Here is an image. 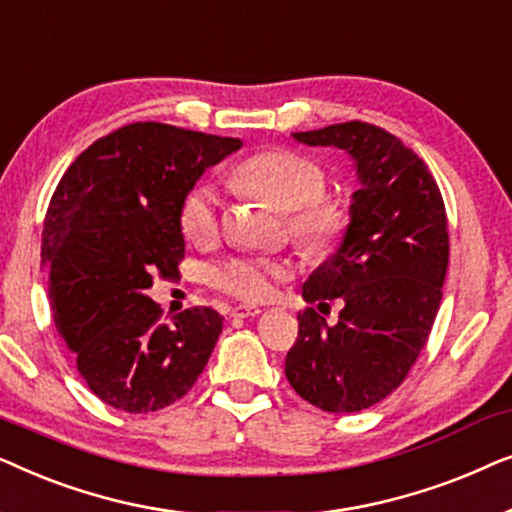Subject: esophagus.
<instances>
[{
	"label": "esophagus",
	"instance_id": "obj_1",
	"mask_svg": "<svg viewBox=\"0 0 512 512\" xmlns=\"http://www.w3.org/2000/svg\"><path fill=\"white\" fill-rule=\"evenodd\" d=\"M228 314H230V317H237V319H251V317H258V314H261V307L237 305V307H230Z\"/></svg>",
	"mask_w": 512,
	"mask_h": 512
}]
</instances>
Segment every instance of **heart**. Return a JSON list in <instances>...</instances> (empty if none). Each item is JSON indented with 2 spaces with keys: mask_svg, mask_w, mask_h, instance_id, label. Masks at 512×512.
Segmentation results:
<instances>
[{
  "mask_svg": "<svg viewBox=\"0 0 512 512\" xmlns=\"http://www.w3.org/2000/svg\"><path fill=\"white\" fill-rule=\"evenodd\" d=\"M237 191L270 202L286 212V226L305 256L326 258L345 242L352 212L338 195H328L324 167L289 149L258 151L228 174ZM179 226L188 240L207 247L219 235V202L209 186H195L179 207ZM289 277V268L270 258H228L212 270V284L228 296L261 303Z\"/></svg>",
  "mask_w": 512,
  "mask_h": 512,
  "instance_id": "obj_1",
  "label": "heart"
}]
</instances>
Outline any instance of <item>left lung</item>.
Here are the masks:
<instances>
[{
  "label": "left lung",
  "mask_w": 512,
  "mask_h": 512,
  "mask_svg": "<svg viewBox=\"0 0 512 512\" xmlns=\"http://www.w3.org/2000/svg\"><path fill=\"white\" fill-rule=\"evenodd\" d=\"M293 137L347 151L361 181L345 242L303 284L319 310L331 300L345 307L335 326L314 307L300 312L284 368L307 403L345 415L401 387L429 340L450 261L445 202L424 160L377 125L349 121Z\"/></svg>",
  "instance_id": "obj_1"
}]
</instances>
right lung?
Here are the masks:
<instances>
[{
    "mask_svg": "<svg viewBox=\"0 0 512 512\" xmlns=\"http://www.w3.org/2000/svg\"><path fill=\"white\" fill-rule=\"evenodd\" d=\"M240 146L233 137L130 123L90 144L55 188L41 233L53 319L88 389L111 408H167L212 356L219 312L191 307L165 321L146 291L156 275H179L184 195Z\"/></svg>",
    "mask_w": 512,
    "mask_h": 512,
    "instance_id": "add662e5",
    "label": "right lung"
}]
</instances>
